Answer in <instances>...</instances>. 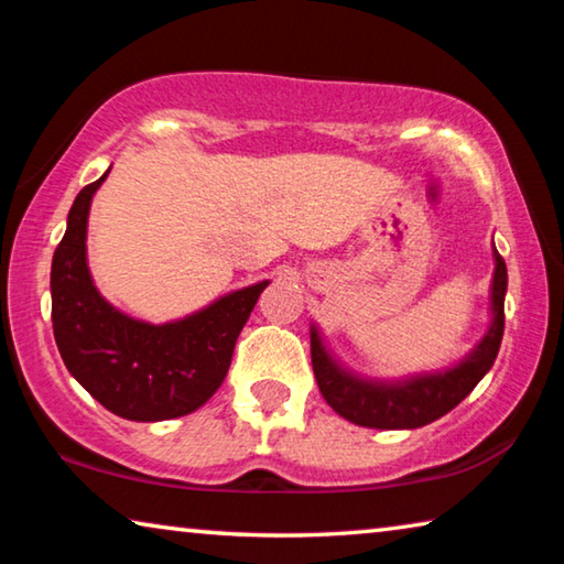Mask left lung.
<instances>
[{
    "label": "left lung",
    "instance_id": "8db88e82",
    "mask_svg": "<svg viewBox=\"0 0 564 564\" xmlns=\"http://www.w3.org/2000/svg\"><path fill=\"white\" fill-rule=\"evenodd\" d=\"M495 256V273L490 289L492 323L482 340L443 373H425L395 380V383H380V380H362L340 368L330 352L323 346L318 328L311 326V360L316 373L318 388L326 403L340 417L362 427H378V431H413L423 427L473 393L482 376L492 368L498 358L502 330H505V293H508V269H505L498 248Z\"/></svg>",
    "mask_w": 564,
    "mask_h": 564
}]
</instances>
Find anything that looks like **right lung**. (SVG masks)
Wrapping results in <instances>:
<instances>
[{
	"instance_id": "obj_1",
	"label": "right lung",
	"mask_w": 564,
	"mask_h": 564,
	"mask_svg": "<svg viewBox=\"0 0 564 564\" xmlns=\"http://www.w3.org/2000/svg\"><path fill=\"white\" fill-rule=\"evenodd\" d=\"M109 171L74 198L66 234L54 251L56 348L66 370L113 415L137 423L188 415L221 388L238 333L269 281L221 295L161 326L113 308L97 291L87 265L89 206Z\"/></svg>"
}]
</instances>
